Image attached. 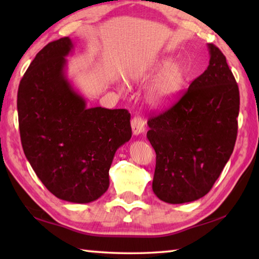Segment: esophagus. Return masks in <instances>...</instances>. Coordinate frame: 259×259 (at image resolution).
<instances>
[{
  "mask_svg": "<svg viewBox=\"0 0 259 259\" xmlns=\"http://www.w3.org/2000/svg\"><path fill=\"white\" fill-rule=\"evenodd\" d=\"M145 120L140 116H135L133 120H131V129H133L134 135H140L145 131Z\"/></svg>",
  "mask_w": 259,
  "mask_h": 259,
  "instance_id": "1",
  "label": "esophagus"
}]
</instances>
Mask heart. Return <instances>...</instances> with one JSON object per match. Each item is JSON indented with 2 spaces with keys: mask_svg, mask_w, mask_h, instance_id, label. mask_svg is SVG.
<instances>
[{
  "mask_svg": "<svg viewBox=\"0 0 259 259\" xmlns=\"http://www.w3.org/2000/svg\"><path fill=\"white\" fill-rule=\"evenodd\" d=\"M154 71L163 73L159 82L148 94V102L153 106H163L177 97L183 84V69L178 64H171L169 59H164L156 64ZM121 89H124L122 85Z\"/></svg>",
  "mask_w": 259,
  "mask_h": 259,
  "instance_id": "b5f03b06",
  "label": "heart"
}]
</instances>
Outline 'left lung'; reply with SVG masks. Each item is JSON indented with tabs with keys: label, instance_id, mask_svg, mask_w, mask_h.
I'll use <instances>...</instances> for the list:
<instances>
[{
	"label": "left lung",
	"instance_id": "1",
	"mask_svg": "<svg viewBox=\"0 0 259 259\" xmlns=\"http://www.w3.org/2000/svg\"><path fill=\"white\" fill-rule=\"evenodd\" d=\"M178 102L150 117L147 138L156 154L153 192L166 203L202 198L211 190L234 150L239 87L218 48Z\"/></svg>",
	"mask_w": 259,
	"mask_h": 259
}]
</instances>
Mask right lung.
Here are the masks:
<instances>
[{
    "instance_id": "add662e5",
    "label": "right lung",
    "mask_w": 259,
    "mask_h": 259,
    "mask_svg": "<svg viewBox=\"0 0 259 259\" xmlns=\"http://www.w3.org/2000/svg\"><path fill=\"white\" fill-rule=\"evenodd\" d=\"M69 37L35 56L17 96L21 145L36 176L58 199L89 203L109 186L117 148L131 138L126 109L88 108L65 75Z\"/></svg>"
}]
</instances>
